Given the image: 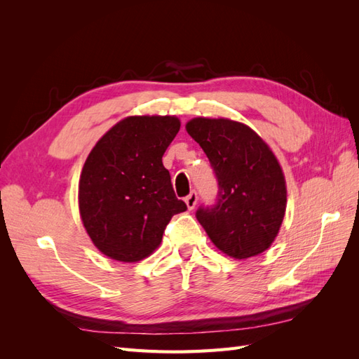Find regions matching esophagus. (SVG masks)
Wrapping results in <instances>:
<instances>
[{
  "label": "esophagus",
  "instance_id": "1",
  "mask_svg": "<svg viewBox=\"0 0 359 359\" xmlns=\"http://www.w3.org/2000/svg\"><path fill=\"white\" fill-rule=\"evenodd\" d=\"M184 201H186V205H187L189 210H194V208H196V203H198V193L193 190Z\"/></svg>",
  "mask_w": 359,
  "mask_h": 359
}]
</instances>
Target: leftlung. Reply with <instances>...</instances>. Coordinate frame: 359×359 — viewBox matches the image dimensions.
<instances>
[{"label": "left lung", "mask_w": 359, "mask_h": 359, "mask_svg": "<svg viewBox=\"0 0 359 359\" xmlns=\"http://www.w3.org/2000/svg\"><path fill=\"white\" fill-rule=\"evenodd\" d=\"M186 128L219 182L215 203L201 206L196 219L227 256L264 253L286 211V181L273 151L248 126L227 118H193Z\"/></svg>", "instance_id": "8db88e82"}]
</instances>
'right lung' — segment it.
I'll list each match as a JSON object with an SVG mask.
<instances>
[{
    "label": "right lung",
    "mask_w": 359,
    "mask_h": 359,
    "mask_svg": "<svg viewBox=\"0 0 359 359\" xmlns=\"http://www.w3.org/2000/svg\"><path fill=\"white\" fill-rule=\"evenodd\" d=\"M180 127L177 116H127L91 149L79 180V211L86 233L107 257L145 259L172 217L187 210L161 161Z\"/></svg>",
    "instance_id": "obj_1"
}]
</instances>
